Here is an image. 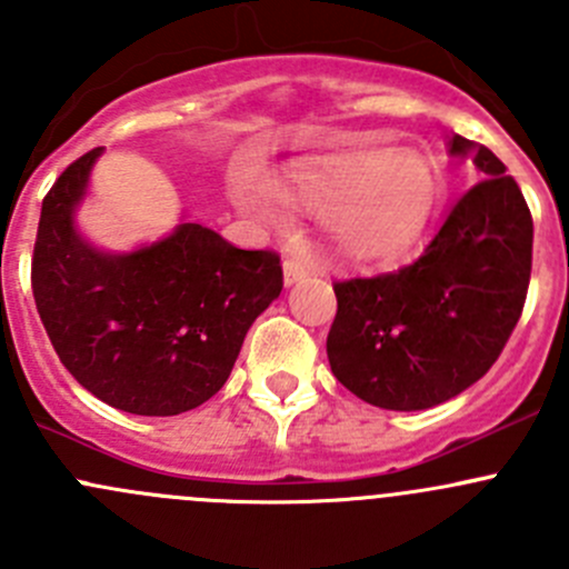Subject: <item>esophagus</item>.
<instances>
[{
    "mask_svg": "<svg viewBox=\"0 0 569 569\" xmlns=\"http://www.w3.org/2000/svg\"><path fill=\"white\" fill-rule=\"evenodd\" d=\"M308 274H311V269H308L302 261H297V258H286L283 261V283L286 286L300 283V280H306Z\"/></svg>",
    "mask_w": 569,
    "mask_h": 569,
    "instance_id": "34e87169",
    "label": "esophagus"
}]
</instances>
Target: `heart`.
Returning <instances> with one entry per match:
<instances>
[{
	"mask_svg": "<svg viewBox=\"0 0 569 569\" xmlns=\"http://www.w3.org/2000/svg\"><path fill=\"white\" fill-rule=\"evenodd\" d=\"M443 198L438 164L418 151L355 146L306 159L286 189L256 183L239 192L244 209L286 226L291 203L313 217H332V239L355 263L382 267L421 242Z\"/></svg>",
	"mask_w": 569,
	"mask_h": 569,
	"instance_id": "b5f03b06",
	"label": "heart"
}]
</instances>
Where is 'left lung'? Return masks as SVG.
Instances as JSON below:
<instances>
[{
	"label": "left lung",
	"mask_w": 569,
	"mask_h": 569,
	"mask_svg": "<svg viewBox=\"0 0 569 569\" xmlns=\"http://www.w3.org/2000/svg\"><path fill=\"white\" fill-rule=\"evenodd\" d=\"M476 183L423 256L399 272L336 283L327 336L336 380L382 410H429L487 375L512 336L531 278L533 222L490 148L451 134Z\"/></svg>",
	"instance_id": "8db88e82"
}]
</instances>
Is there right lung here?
Returning <instances> with one entry per match:
<instances>
[{"label":"right lung","instance_id":"right-lung-1","mask_svg":"<svg viewBox=\"0 0 569 569\" xmlns=\"http://www.w3.org/2000/svg\"><path fill=\"white\" fill-rule=\"evenodd\" d=\"M101 153L77 159L43 198L32 258L40 321L73 380L109 407L178 416L226 386L283 269L274 252L233 248L187 217L157 242L96 244L77 211Z\"/></svg>","mask_w":569,"mask_h":569}]
</instances>
